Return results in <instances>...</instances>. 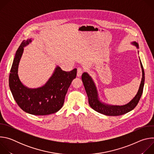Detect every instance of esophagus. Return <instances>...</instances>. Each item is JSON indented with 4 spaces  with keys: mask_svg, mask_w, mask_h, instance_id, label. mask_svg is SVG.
<instances>
[{
    "mask_svg": "<svg viewBox=\"0 0 154 154\" xmlns=\"http://www.w3.org/2000/svg\"><path fill=\"white\" fill-rule=\"evenodd\" d=\"M82 72H83L82 69L80 68H77V75L78 77H80L82 74Z\"/></svg>",
    "mask_w": 154,
    "mask_h": 154,
    "instance_id": "esophagus-1",
    "label": "esophagus"
}]
</instances>
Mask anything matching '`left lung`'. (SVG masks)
I'll return each mask as SVG.
<instances>
[{"instance_id":"1","label":"left lung","mask_w":154,"mask_h":154,"mask_svg":"<svg viewBox=\"0 0 154 154\" xmlns=\"http://www.w3.org/2000/svg\"><path fill=\"white\" fill-rule=\"evenodd\" d=\"M131 44L135 46L137 49L139 48L138 44L136 41L131 42ZM140 61L142 69V79L138 91L132 99L127 104L123 105H113L102 102L99 97L97 87L93 78L88 72H83L82 75V80L88 97V102L90 106L96 112L106 116L122 115L134 109L137 105L141 97L144 85V71L140 59Z\"/></svg>"}]
</instances>
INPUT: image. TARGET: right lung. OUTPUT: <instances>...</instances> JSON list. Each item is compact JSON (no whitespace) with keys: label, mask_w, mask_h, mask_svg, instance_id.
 Masks as SVG:
<instances>
[{"label":"right lung","mask_w":154,"mask_h":154,"mask_svg":"<svg viewBox=\"0 0 154 154\" xmlns=\"http://www.w3.org/2000/svg\"><path fill=\"white\" fill-rule=\"evenodd\" d=\"M33 39L24 40L17 50L10 73L9 86L14 99L23 111L33 115H48L62 108L69 87L76 77L77 69L66 72L57 66L51 77L43 86L36 88L25 86L19 77L18 67L24 48Z\"/></svg>","instance_id":"add662e5"}]
</instances>
